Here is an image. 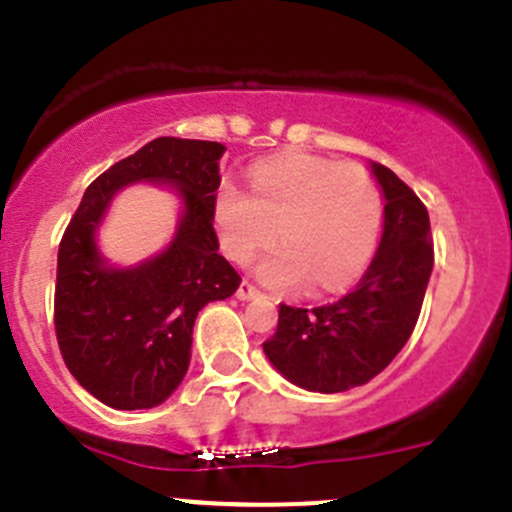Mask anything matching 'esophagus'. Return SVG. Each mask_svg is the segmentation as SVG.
<instances>
[{"label":"esophagus","mask_w":512,"mask_h":512,"mask_svg":"<svg viewBox=\"0 0 512 512\" xmlns=\"http://www.w3.org/2000/svg\"><path fill=\"white\" fill-rule=\"evenodd\" d=\"M235 297L240 299V302H247V299H255V297H260V289H255V287H252L250 282H242V285L237 287Z\"/></svg>","instance_id":"obj_1"}]
</instances>
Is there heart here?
I'll return each mask as SVG.
<instances>
[{"label":"heart","mask_w":512,"mask_h":512,"mask_svg":"<svg viewBox=\"0 0 512 512\" xmlns=\"http://www.w3.org/2000/svg\"><path fill=\"white\" fill-rule=\"evenodd\" d=\"M252 195L223 183L213 218L235 262H250L272 245L280 227L285 245L257 265L272 287L309 285L324 292L347 287L369 265L381 230V193L359 163L282 156L255 165Z\"/></svg>","instance_id":"heart-1"}]
</instances>
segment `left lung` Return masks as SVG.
I'll return each instance as SVG.
<instances>
[{"instance_id":"obj_1","label":"left lung","mask_w":512,"mask_h":512,"mask_svg":"<svg viewBox=\"0 0 512 512\" xmlns=\"http://www.w3.org/2000/svg\"><path fill=\"white\" fill-rule=\"evenodd\" d=\"M369 168L384 195V227L364 277L324 307L280 304L277 332L262 344L299 389L339 394L371 381L404 349L421 314L433 270L428 210L394 170Z\"/></svg>"}]
</instances>
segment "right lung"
<instances>
[{
    "label": "right lung",
    "mask_w": 512,
    "mask_h": 512,
    "mask_svg": "<svg viewBox=\"0 0 512 512\" xmlns=\"http://www.w3.org/2000/svg\"><path fill=\"white\" fill-rule=\"evenodd\" d=\"M223 153L215 141L146 143L86 188L61 237L56 339L74 379L111 409L163 404L188 374L198 312L240 287L213 227ZM133 182L173 187L181 215L165 251L116 268L102 257L97 230L117 190Z\"/></svg>",
    "instance_id": "1"
}]
</instances>
